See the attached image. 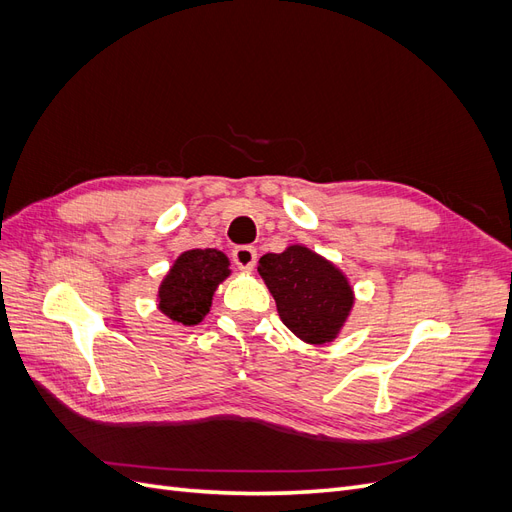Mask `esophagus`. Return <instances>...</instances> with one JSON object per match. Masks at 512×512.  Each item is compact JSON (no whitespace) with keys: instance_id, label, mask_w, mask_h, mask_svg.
I'll return each mask as SVG.
<instances>
[{"instance_id":"obj_1","label":"esophagus","mask_w":512,"mask_h":512,"mask_svg":"<svg viewBox=\"0 0 512 512\" xmlns=\"http://www.w3.org/2000/svg\"><path fill=\"white\" fill-rule=\"evenodd\" d=\"M232 260L241 271H252L256 265V247L252 245H239L232 250Z\"/></svg>"}]
</instances>
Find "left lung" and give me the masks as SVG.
<instances>
[{
    "label": "left lung",
    "mask_w": 512,
    "mask_h": 512,
    "mask_svg": "<svg viewBox=\"0 0 512 512\" xmlns=\"http://www.w3.org/2000/svg\"><path fill=\"white\" fill-rule=\"evenodd\" d=\"M277 314L301 342L327 346L342 335L354 307V288L335 262L303 243L258 260Z\"/></svg>",
    "instance_id": "left-lung-1"
}]
</instances>
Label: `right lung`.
<instances>
[{
	"instance_id": "1",
	"label": "right lung",
	"mask_w": 512,
	"mask_h": 512,
	"mask_svg": "<svg viewBox=\"0 0 512 512\" xmlns=\"http://www.w3.org/2000/svg\"><path fill=\"white\" fill-rule=\"evenodd\" d=\"M230 273L228 256L215 247L183 252L158 286V309L168 320L194 327L205 320L215 290Z\"/></svg>"
}]
</instances>
